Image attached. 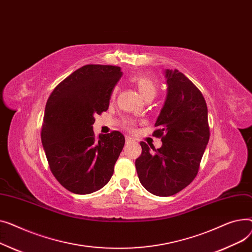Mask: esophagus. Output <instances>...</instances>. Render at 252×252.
<instances>
[{
    "instance_id": "34e87169",
    "label": "esophagus",
    "mask_w": 252,
    "mask_h": 252,
    "mask_svg": "<svg viewBox=\"0 0 252 252\" xmlns=\"http://www.w3.org/2000/svg\"><path fill=\"white\" fill-rule=\"evenodd\" d=\"M134 140H133V138H131V137H129V136H126V142L127 143H130V142H133Z\"/></svg>"
}]
</instances>
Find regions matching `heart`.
Instances as JSON below:
<instances>
[{"label": "heart", "instance_id": "heart-1", "mask_svg": "<svg viewBox=\"0 0 252 252\" xmlns=\"http://www.w3.org/2000/svg\"><path fill=\"white\" fill-rule=\"evenodd\" d=\"M129 81L137 88L138 92L140 93V94L143 96L144 99L150 98V97L154 98L158 92L157 82L150 77H146L143 75H132L129 78ZM117 93H118V87L116 86L113 88L111 97L115 98ZM126 126H127V128H131L133 126V122L128 121L126 123Z\"/></svg>", "mask_w": 252, "mask_h": 252}]
</instances>
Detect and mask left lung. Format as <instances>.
Returning a JSON list of instances; mask_svg holds the SVG:
<instances>
[{
    "instance_id": "left-lung-1",
    "label": "left lung",
    "mask_w": 252,
    "mask_h": 252,
    "mask_svg": "<svg viewBox=\"0 0 252 252\" xmlns=\"http://www.w3.org/2000/svg\"><path fill=\"white\" fill-rule=\"evenodd\" d=\"M167 96L158 117L154 136L161 137L156 150L141 141L135 160L140 183L158 196H171L196 177L210 139L208 107L198 88L177 69L165 70Z\"/></svg>"
}]
</instances>
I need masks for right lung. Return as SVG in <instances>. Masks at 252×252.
Returning a JSON list of instances; mask_svg holds the SVG:
<instances>
[{"mask_svg":"<svg viewBox=\"0 0 252 252\" xmlns=\"http://www.w3.org/2000/svg\"><path fill=\"white\" fill-rule=\"evenodd\" d=\"M121 68L85 65L51 94L44 110L41 143L50 169L63 187L90 194L111 179L125 143L119 131L94 135V116L109 108Z\"/></svg>","mask_w":252,"mask_h":252,"instance_id":"1","label":"right lung"}]
</instances>
